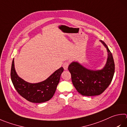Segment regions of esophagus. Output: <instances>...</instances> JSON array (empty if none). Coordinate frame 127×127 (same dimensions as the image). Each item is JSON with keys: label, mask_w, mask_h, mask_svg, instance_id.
Here are the masks:
<instances>
[{"label": "esophagus", "mask_w": 127, "mask_h": 127, "mask_svg": "<svg viewBox=\"0 0 127 127\" xmlns=\"http://www.w3.org/2000/svg\"><path fill=\"white\" fill-rule=\"evenodd\" d=\"M69 62H65L63 63V67L64 70H67V69L68 68V66H69Z\"/></svg>", "instance_id": "34e87169"}]
</instances>
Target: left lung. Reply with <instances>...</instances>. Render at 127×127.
Here are the masks:
<instances>
[{
    "instance_id": "8db88e82",
    "label": "left lung",
    "mask_w": 127,
    "mask_h": 127,
    "mask_svg": "<svg viewBox=\"0 0 127 127\" xmlns=\"http://www.w3.org/2000/svg\"><path fill=\"white\" fill-rule=\"evenodd\" d=\"M108 52L107 62L100 70L88 69L77 62H73L68 66L73 86L84 96L98 95L102 94L111 83L114 74L115 65L111 52L102 40H100Z\"/></svg>"
}]
</instances>
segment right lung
<instances>
[{
    "mask_svg": "<svg viewBox=\"0 0 127 127\" xmlns=\"http://www.w3.org/2000/svg\"><path fill=\"white\" fill-rule=\"evenodd\" d=\"M63 70V67L60 68L44 81L31 83L18 75L13 59L10 72L11 79L16 91L25 99L32 103H43L50 100L54 95Z\"/></svg>",
    "mask_w": 127,
    "mask_h": 127,
    "instance_id": "obj_1",
    "label": "right lung"
}]
</instances>
